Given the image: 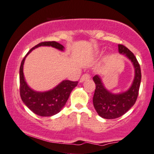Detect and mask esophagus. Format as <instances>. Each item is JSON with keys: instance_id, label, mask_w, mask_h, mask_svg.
Segmentation results:
<instances>
[{"instance_id": "34e87169", "label": "esophagus", "mask_w": 154, "mask_h": 154, "mask_svg": "<svg viewBox=\"0 0 154 154\" xmlns=\"http://www.w3.org/2000/svg\"><path fill=\"white\" fill-rule=\"evenodd\" d=\"M90 77H91V76H90L89 74H88V73L84 74V75L82 76V77L80 78V82H83L84 81L87 80V79H90Z\"/></svg>"}]
</instances>
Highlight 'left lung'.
<instances>
[{
	"instance_id": "left-lung-1",
	"label": "left lung",
	"mask_w": 154,
	"mask_h": 154,
	"mask_svg": "<svg viewBox=\"0 0 154 154\" xmlns=\"http://www.w3.org/2000/svg\"><path fill=\"white\" fill-rule=\"evenodd\" d=\"M119 53L125 54L132 61L134 67V79L131 87L123 93L113 94L104 87L98 75H95L93 80L96 89L93 97V103L96 112L102 118L115 119L122 116L134 106L137 101L140 87L141 68L136 57L126 46L118 45Z\"/></svg>"
}]
</instances>
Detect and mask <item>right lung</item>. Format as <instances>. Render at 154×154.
<instances>
[{"label": "right lung", "mask_w": 154, "mask_h": 154, "mask_svg": "<svg viewBox=\"0 0 154 154\" xmlns=\"http://www.w3.org/2000/svg\"><path fill=\"white\" fill-rule=\"evenodd\" d=\"M52 46L63 51L64 47L56 42L39 43L30 49L22 60L20 68V93L24 103L33 112L43 117L52 116L59 112L65 105L71 91L78 82L64 80L52 90L46 92H38L32 90L26 85L23 74V65L26 57L32 50L39 46Z\"/></svg>", "instance_id": "right-lung-1"}]
</instances>
